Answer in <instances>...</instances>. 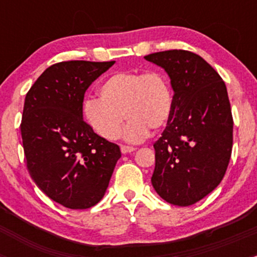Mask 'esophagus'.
I'll list each match as a JSON object with an SVG mask.
<instances>
[{"mask_svg": "<svg viewBox=\"0 0 257 257\" xmlns=\"http://www.w3.org/2000/svg\"><path fill=\"white\" fill-rule=\"evenodd\" d=\"M120 150H121V153H123V154H126V153L134 152V150H136V148L131 147V145H121Z\"/></svg>", "mask_w": 257, "mask_h": 257, "instance_id": "esophagus-1", "label": "esophagus"}]
</instances>
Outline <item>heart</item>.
Returning <instances> with one entry per match:
<instances>
[{"label":"heart","instance_id":"b5f03b06","mask_svg":"<svg viewBox=\"0 0 257 257\" xmlns=\"http://www.w3.org/2000/svg\"><path fill=\"white\" fill-rule=\"evenodd\" d=\"M100 99L88 98L83 115L103 138H118L124 119L126 141L141 142L152 131L164 128L173 113V93L169 77L162 71L116 72L99 87Z\"/></svg>","mask_w":257,"mask_h":257}]
</instances>
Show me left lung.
<instances>
[{
  "label": "left lung",
  "instance_id": "left-lung-1",
  "mask_svg": "<svg viewBox=\"0 0 257 257\" xmlns=\"http://www.w3.org/2000/svg\"><path fill=\"white\" fill-rule=\"evenodd\" d=\"M144 58L167 71L174 90L172 116L154 143L152 184L168 203L193 205L219 185L231 157L234 120L226 85L193 52L172 49Z\"/></svg>",
  "mask_w": 257,
  "mask_h": 257
}]
</instances>
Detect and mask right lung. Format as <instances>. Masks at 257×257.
Returning a JSON list of instances; mask_svg holds the SVG:
<instances>
[{"mask_svg": "<svg viewBox=\"0 0 257 257\" xmlns=\"http://www.w3.org/2000/svg\"><path fill=\"white\" fill-rule=\"evenodd\" d=\"M115 61H67L48 67L26 94L21 136L38 188L69 209L99 203L120 149L83 119L84 93Z\"/></svg>", "mask_w": 257, "mask_h": 257, "instance_id": "add662e5", "label": "right lung"}]
</instances>
